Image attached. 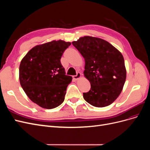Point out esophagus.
Returning a JSON list of instances; mask_svg holds the SVG:
<instances>
[{"instance_id":"34e87169","label":"esophagus","mask_w":150,"mask_h":150,"mask_svg":"<svg viewBox=\"0 0 150 150\" xmlns=\"http://www.w3.org/2000/svg\"><path fill=\"white\" fill-rule=\"evenodd\" d=\"M81 74L80 73V72H78L76 76H72V78H73V79L74 80H78L79 79L81 78Z\"/></svg>"}]
</instances>
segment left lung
<instances>
[{
    "instance_id": "1",
    "label": "left lung",
    "mask_w": 150,
    "mask_h": 150,
    "mask_svg": "<svg viewBox=\"0 0 150 150\" xmlns=\"http://www.w3.org/2000/svg\"><path fill=\"white\" fill-rule=\"evenodd\" d=\"M72 44L84 59L83 73L91 84L84 99L95 107L110 105L120 96L126 78L122 54L106 40L92 36H84Z\"/></svg>"
}]
</instances>
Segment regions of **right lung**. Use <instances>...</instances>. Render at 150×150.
<instances>
[{
	"label": "right lung",
	"instance_id": "add662e5",
	"mask_svg": "<svg viewBox=\"0 0 150 150\" xmlns=\"http://www.w3.org/2000/svg\"><path fill=\"white\" fill-rule=\"evenodd\" d=\"M70 42L58 40L37 45L26 54L19 66V81L30 100L43 108L53 109L64 100L72 77L61 63Z\"/></svg>",
	"mask_w": 150,
	"mask_h": 150
}]
</instances>
